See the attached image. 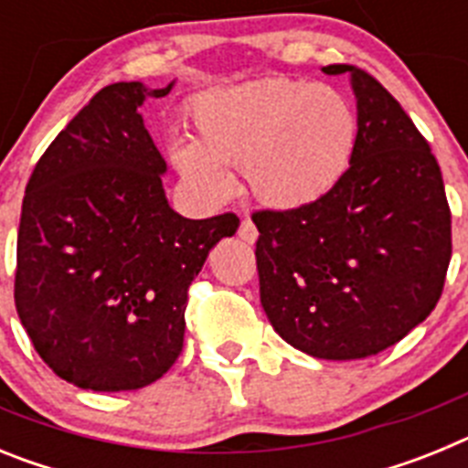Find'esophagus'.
<instances>
[{"label": "esophagus", "instance_id": "34e87169", "mask_svg": "<svg viewBox=\"0 0 468 468\" xmlns=\"http://www.w3.org/2000/svg\"><path fill=\"white\" fill-rule=\"evenodd\" d=\"M239 239L246 243H255L258 241V229H255V225L250 220H243L241 227H239Z\"/></svg>", "mask_w": 468, "mask_h": 468}]
</instances>
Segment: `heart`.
Instances as JSON below:
<instances>
[{
	"instance_id": "heart-1",
	"label": "heart",
	"mask_w": 468,
	"mask_h": 468,
	"mask_svg": "<svg viewBox=\"0 0 468 468\" xmlns=\"http://www.w3.org/2000/svg\"><path fill=\"white\" fill-rule=\"evenodd\" d=\"M194 138L173 133L166 156L185 187L204 204L237 192L231 168L260 204L300 208L325 197L349 168L358 117L342 90L291 77H264L197 95Z\"/></svg>"
}]
</instances>
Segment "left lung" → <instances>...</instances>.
<instances>
[{
  "mask_svg": "<svg viewBox=\"0 0 468 468\" xmlns=\"http://www.w3.org/2000/svg\"><path fill=\"white\" fill-rule=\"evenodd\" d=\"M349 74L358 143L325 197L253 215L260 302L271 328L324 361L375 356L420 325L443 292L452 253L443 176L394 95Z\"/></svg>",
  "mask_w": 468,
  "mask_h": 468,
  "instance_id": "1",
  "label": "left lung"
}]
</instances>
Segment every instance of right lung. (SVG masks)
I'll return each mask as SVG.
<instances>
[{
	"instance_id": "1",
	"label": "right lung",
	"mask_w": 468,
	"mask_h": 468,
	"mask_svg": "<svg viewBox=\"0 0 468 468\" xmlns=\"http://www.w3.org/2000/svg\"><path fill=\"white\" fill-rule=\"evenodd\" d=\"M173 86L98 90L25 187L16 309L44 363L80 388L133 391L166 373L183 351L189 283L239 229L234 213L187 220L168 204L140 107Z\"/></svg>"
}]
</instances>
